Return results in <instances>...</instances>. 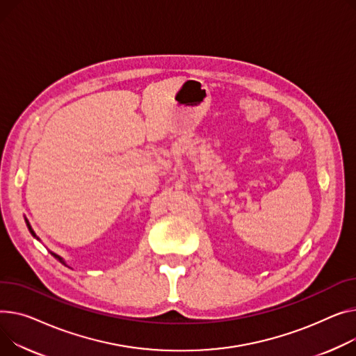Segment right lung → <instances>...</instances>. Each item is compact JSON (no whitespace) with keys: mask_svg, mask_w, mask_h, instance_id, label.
<instances>
[{"mask_svg":"<svg viewBox=\"0 0 356 356\" xmlns=\"http://www.w3.org/2000/svg\"><path fill=\"white\" fill-rule=\"evenodd\" d=\"M26 223H27V226H29V230H30V233H31V234L34 236V238H37V236H35V233H34V230L31 229V226H30V223H29V220H27V219H26ZM37 239H38V238H37ZM51 254H53V256H54L56 259H58L61 264H64V265H65V262H64V260H63V257H60L58 254H56V253H53V252H51Z\"/></svg>","mask_w":356,"mask_h":356,"instance_id":"1","label":"right lung"}]
</instances>
